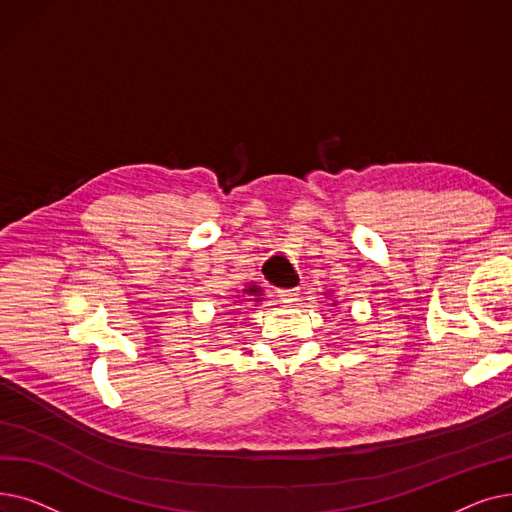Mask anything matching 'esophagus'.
<instances>
[{
  "label": "esophagus",
  "mask_w": 512,
  "mask_h": 512,
  "mask_svg": "<svg viewBox=\"0 0 512 512\" xmlns=\"http://www.w3.org/2000/svg\"><path fill=\"white\" fill-rule=\"evenodd\" d=\"M278 297L284 301V303H294L299 297V288H280L278 290Z\"/></svg>",
  "instance_id": "34e87169"
}]
</instances>
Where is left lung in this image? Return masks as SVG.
<instances>
[{
	"mask_svg": "<svg viewBox=\"0 0 512 512\" xmlns=\"http://www.w3.org/2000/svg\"><path fill=\"white\" fill-rule=\"evenodd\" d=\"M332 305H336V303H332Z\"/></svg>",
	"mask_w": 512,
	"mask_h": 512,
	"instance_id": "obj_1",
	"label": "left lung"
}]
</instances>
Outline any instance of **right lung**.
Returning a JSON list of instances; mask_svg holds the SVG:
<instances>
[{
  "instance_id": "right-lung-1",
  "label": "right lung",
  "mask_w": 512,
  "mask_h": 512,
  "mask_svg": "<svg viewBox=\"0 0 512 512\" xmlns=\"http://www.w3.org/2000/svg\"><path fill=\"white\" fill-rule=\"evenodd\" d=\"M261 288L259 286H247L245 290H242V294H240V301L242 303H251V301H255V303H259L261 299Z\"/></svg>"
}]
</instances>
